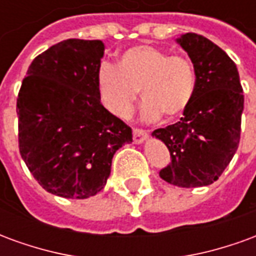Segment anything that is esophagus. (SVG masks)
I'll return each mask as SVG.
<instances>
[{
	"instance_id": "1",
	"label": "esophagus",
	"mask_w": 256,
	"mask_h": 256,
	"mask_svg": "<svg viewBox=\"0 0 256 256\" xmlns=\"http://www.w3.org/2000/svg\"><path fill=\"white\" fill-rule=\"evenodd\" d=\"M148 137V132L142 130V128H133V141L134 144H141L144 142Z\"/></svg>"
}]
</instances>
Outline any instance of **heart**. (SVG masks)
<instances>
[{"label": "heart", "instance_id": "obj_1", "mask_svg": "<svg viewBox=\"0 0 256 256\" xmlns=\"http://www.w3.org/2000/svg\"><path fill=\"white\" fill-rule=\"evenodd\" d=\"M141 89L145 97L141 116L156 120L164 114L178 116L190 104L196 89L192 62L150 45H137L119 54L118 67L102 63L97 71V90L102 106L114 116H130Z\"/></svg>", "mask_w": 256, "mask_h": 256}]
</instances>
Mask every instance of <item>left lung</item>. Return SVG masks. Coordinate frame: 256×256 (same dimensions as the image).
<instances>
[{"label":"left lung","instance_id":"left-lung-1","mask_svg":"<svg viewBox=\"0 0 256 256\" xmlns=\"http://www.w3.org/2000/svg\"><path fill=\"white\" fill-rule=\"evenodd\" d=\"M177 42L196 72V89L180 122L156 128L170 150L162 180L181 188L207 186L220 177L240 142L244 96L234 62L206 36L186 32Z\"/></svg>","mask_w":256,"mask_h":256}]
</instances>
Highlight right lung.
<instances>
[{"label": "right lung", "instance_id": "obj_1", "mask_svg": "<svg viewBox=\"0 0 256 256\" xmlns=\"http://www.w3.org/2000/svg\"><path fill=\"white\" fill-rule=\"evenodd\" d=\"M98 40H66L38 54L18 96L19 150L42 188L88 198L106 186L112 158L133 141L132 128L102 106Z\"/></svg>", "mask_w": 256, "mask_h": 256}]
</instances>
